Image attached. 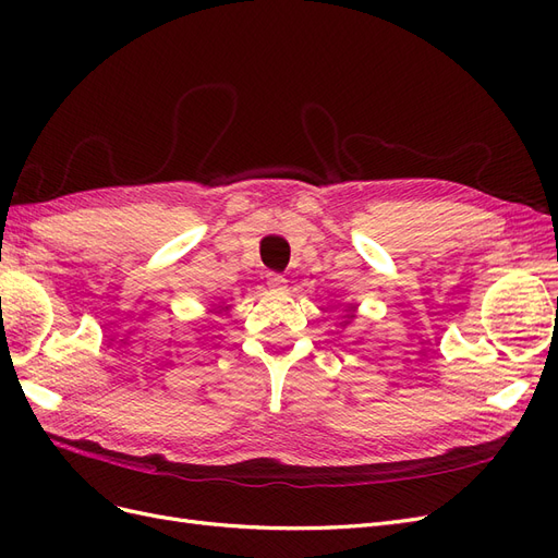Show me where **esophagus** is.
<instances>
[{"instance_id":"esophagus-1","label":"esophagus","mask_w":558,"mask_h":558,"mask_svg":"<svg viewBox=\"0 0 558 558\" xmlns=\"http://www.w3.org/2000/svg\"><path fill=\"white\" fill-rule=\"evenodd\" d=\"M267 286H269V289H275V291H281V289H286V277L277 275V272H269L267 275Z\"/></svg>"}]
</instances>
